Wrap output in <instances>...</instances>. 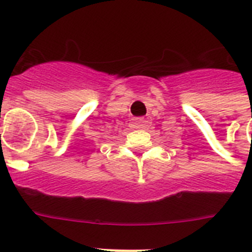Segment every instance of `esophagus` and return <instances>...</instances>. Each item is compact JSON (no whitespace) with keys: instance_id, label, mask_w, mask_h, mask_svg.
Segmentation results:
<instances>
[{"instance_id":"34e87169","label":"esophagus","mask_w":252,"mask_h":252,"mask_svg":"<svg viewBox=\"0 0 252 252\" xmlns=\"http://www.w3.org/2000/svg\"><path fill=\"white\" fill-rule=\"evenodd\" d=\"M150 124L151 121L149 116H145V117H135V119L131 120V126L133 128H146Z\"/></svg>"}]
</instances>
